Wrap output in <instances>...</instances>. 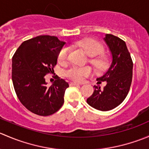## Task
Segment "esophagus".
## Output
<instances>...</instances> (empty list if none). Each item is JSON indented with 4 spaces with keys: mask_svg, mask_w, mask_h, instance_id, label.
<instances>
[{
    "mask_svg": "<svg viewBox=\"0 0 149 149\" xmlns=\"http://www.w3.org/2000/svg\"><path fill=\"white\" fill-rule=\"evenodd\" d=\"M80 84L78 83H75V82H70V86H79Z\"/></svg>",
    "mask_w": 149,
    "mask_h": 149,
    "instance_id": "34e87169",
    "label": "esophagus"
}]
</instances>
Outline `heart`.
I'll list each match as a JSON object with an SVG mask.
<instances>
[{
    "label": "heart",
    "mask_w": 149,
    "mask_h": 149,
    "mask_svg": "<svg viewBox=\"0 0 149 149\" xmlns=\"http://www.w3.org/2000/svg\"><path fill=\"white\" fill-rule=\"evenodd\" d=\"M76 44L83 48L87 55L91 57L97 56L101 54L104 50V47L101 43L93 39H85V40L77 42ZM68 54L69 48L68 47H64L63 48H62L58 54L59 62L65 63L68 58ZM90 62L98 69L104 68L107 65L106 59L102 57L91 58ZM91 73V69L88 66H85V67L73 66L66 70L65 74L66 76L71 80L81 82L84 80L86 76H89Z\"/></svg>",
    "instance_id": "b5f03b06"
}]
</instances>
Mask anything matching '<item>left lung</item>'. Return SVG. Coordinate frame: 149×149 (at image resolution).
Returning <instances> with one entry per match:
<instances>
[{
  "instance_id": "left-lung-1",
  "label": "left lung",
  "mask_w": 149,
  "mask_h": 149,
  "mask_svg": "<svg viewBox=\"0 0 149 149\" xmlns=\"http://www.w3.org/2000/svg\"><path fill=\"white\" fill-rule=\"evenodd\" d=\"M109 47L112 61L107 71L97 79L98 84L106 81L103 89L95 88L86 102L91 107L100 111H109L124 101L130 90L133 78V61L125 42L119 37L107 34L104 38Z\"/></svg>"
}]
</instances>
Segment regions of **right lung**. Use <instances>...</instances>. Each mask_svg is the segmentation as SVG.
Wrapping results in <instances>:
<instances>
[{
	"instance_id": "1",
	"label": "right lung",
	"mask_w": 149,
	"mask_h": 149,
	"mask_svg": "<svg viewBox=\"0 0 149 149\" xmlns=\"http://www.w3.org/2000/svg\"><path fill=\"white\" fill-rule=\"evenodd\" d=\"M65 44L55 36L40 35L24 42L12 58V81L21 103L30 112L48 116L61 109L68 84L58 77L47 86L45 76L54 72Z\"/></svg>"
}]
</instances>
